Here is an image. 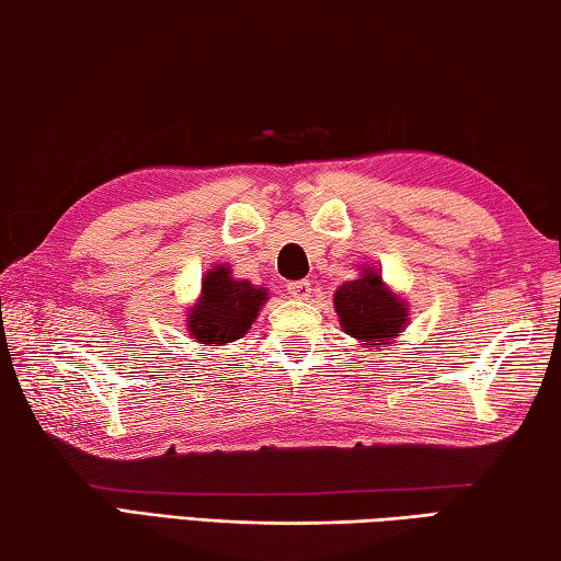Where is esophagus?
<instances>
[{"label": "esophagus", "instance_id": "34e87169", "mask_svg": "<svg viewBox=\"0 0 561 561\" xmlns=\"http://www.w3.org/2000/svg\"><path fill=\"white\" fill-rule=\"evenodd\" d=\"M287 291L291 294L294 299H309V297H311V284H309L307 279L289 282V284H287Z\"/></svg>", "mask_w": 561, "mask_h": 561}]
</instances>
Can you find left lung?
<instances>
[{"label":"left lung","instance_id":"8db88e82","mask_svg":"<svg viewBox=\"0 0 561 561\" xmlns=\"http://www.w3.org/2000/svg\"><path fill=\"white\" fill-rule=\"evenodd\" d=\"M334 307L346 334L364 339L371 346L374 341L401 334L408 321L405 307L383 287L381 274L374 270H364L358 279L341 284L334 294Z\"/></svg>","mask_w":561,"mask_h":561}]
</instances>
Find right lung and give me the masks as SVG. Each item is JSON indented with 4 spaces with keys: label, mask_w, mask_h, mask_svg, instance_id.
Listing matches in <instances>:
<instances>
[{
    "label": "right lung",
    "mask_w": 561,
    "mask_h": 561,
    "mask_svg": "<svg viewBox=\"0 0 561 561\" xmlns=\"http://www.w3.org/2000/svg\"><path fill=\"white\" fill-rule=\"evenodd\" d=\"M264 299V289L232 279L230 270L215 267L203 279V297L187 317L190 336L203 344H230L247 334Z\"/></svg>",
    "instance_id": "obj_1"
}]
</instances>
